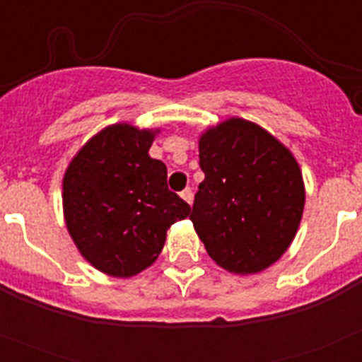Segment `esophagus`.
I'll list each match as a JSON object with an SVG mask.
<instances>
[{
    "mask_svg": "<svg viewBox=\"0 0 362 362\" xmlns=\"http://www.w3.org/2000/svg\"><path fill=\"white\" fill-rule=\"evenodd\" d=\"M181 197H183V199L187 201L188 204H190V203H192V199H194V194H192V188H190V187L185 188V190L181 192Z\"/></svg>",
    "mask_w": 362,
    "mask_h": 362,
    "instance_id": "esophagus-1",
    "label": "esophagus"
}]
</instances>
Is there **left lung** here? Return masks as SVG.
Instances as JSON below:
<instances>
[{"instance_id": "1", "label": "left lung", "mask_w": 362, "mask_h": 362, "mask_svg": "<svg viewBox=\"0 0 362 362\" xmlns=\"http://www.w3.org/2000/svg\"><path fill=\"white\" fill-rule=\"evenodd\" d=\"M203 183L190 219L210 257L232 274H257L288 250L305 209L296 158L252 121L230 117L199 137Z\"/></svg>"}]
</instances>
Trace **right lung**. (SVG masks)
<instances>
[{
  "label": "right lung",
  "instance_id": "add662e5",
  "mask_svg": "<svg viewBox=\"0 0 362 362\" xmlns=\"http://www.w3.org/2000/svg\"><path fill=\"white\" fill-rule=\"evenodd\" d=\"M159 130L110 124L83 145L63 177V214L78 250L99 272L132 277L159 257L166 230L190 206L168 190L148 150Z\"/></svg>",
  "mask_w": 362,
  "mask_h": 362
}]
</instances>
